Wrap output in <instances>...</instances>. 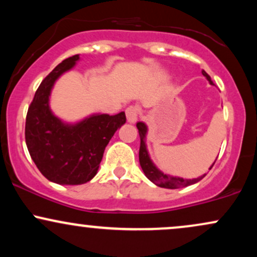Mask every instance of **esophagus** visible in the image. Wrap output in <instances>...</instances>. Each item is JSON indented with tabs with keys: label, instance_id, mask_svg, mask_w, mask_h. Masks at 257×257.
Segmentation results:
<instances>
[{
	"label": "esophagus",
	"instance_id": "esophagus-1",
	"mask_svg": "<svg viewBox=\"0 0 257 257\" xmlns=\"http://www.w3.org/2000/svg\"><path fill=\"white\" fill-rule=\"evenodd\" d=\"M125 114H126V119H128L129 123H135L139 117V108L137 106H129V107H126Z\"/></svg>",
	"mask_w": 257,
	"mask_h": 257
}]
</instances>
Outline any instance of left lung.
I'll return each instance as SVG.
<instances>
[{
    "mask_svg": "<svg viewBox=\"0 0 257 257\" xmlns=\"http://www.w3.org/2000/svg\"><path fill=\"white\" fill-rule=\"evenodd\" d=\"M203 76L206 77V79L209 81V83L214 84L213 81H211L210 76L206 73L204 70L202 71ZM138 129H139V135H140V150H139V161H140V166L143 168V172L145 173V175L147 176V179L151 180L155 185L159 186V187H164V188H170V190H175V188H180V187H186V186H190L198 182L205 176V174L203 176H199L197 179H182V178H176V176H170L167 175V174L162 173L161 170L158 169L157 167L153 164V162L151 161L149 156V151H147L146 147V134H147V125L144 122H139L138 124ZM215 164V162L213 163V166ZM211 166L209 169L213 168Z\"/></svg>",
    "mask_w": 257,
    "mask_h": 257,
    "instance_id": "1",
    "label": "left lung"
}]
</instances>
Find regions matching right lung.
<instances>
[{"instance_id": "1", "label": "right lung", "mask_w": 257, "mask_h": 257, "mask_svg": "<svg viewBox=\"0 0 257 257\" xmlns=\"http://www.w3.org/2000/svg\"><path fill=\"white\" fill-rule=\"evenodd\" d=\"M79 60L76 54L61 61L43 79L29 106L25 141L32 161L44 178L59 185H82L98 173L105 147L125 123V113H95L77 123H65L51 110L55 81Z\"/></svg>"}]
</instances>
